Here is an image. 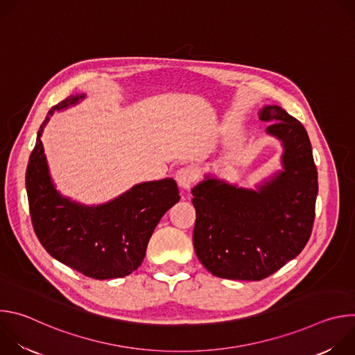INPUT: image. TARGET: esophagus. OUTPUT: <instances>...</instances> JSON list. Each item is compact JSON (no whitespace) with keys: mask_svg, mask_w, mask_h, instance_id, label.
Returning <instances> with one entry per match:
<instances>
[{"mask_svg":"<svg viewBox=\"0 0 355 355\" xmlns=\"http://www.w3.org/2000/svg\"><path fill=\"white\" fill-rule=\"evenodd\" d=\"M175 178L180 184V187L182 188H189L192 185V182L195 181L196 178V174H195V170L192 167H181L177 173H175Z\"/></svg>","mask_w":355,"mask_h":355,"instance_id":"1","label":"esophagus"}]
</instances>
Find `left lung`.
Wrapping results in <instances>:
<instances>
[{
	"label": "left lung",
	"instance_id": "left-lung-1",
	"mask_svg": "<svg viewBox=\"0 0 355 355\" xmlns=\"http://www.w3.org/2000/svg\"><path fill=\"white\" fill-rule=\"evenodd\" d=\"M260 119L282 141L284 170L257 191L209 175L192 188L193 248L219 278L264 279L295 259L312 233L318 170L306 129L278 105L264 107Z\"/></svg>",
	"mask_w": 355,
	"mask_h": 355
}]
</instances>
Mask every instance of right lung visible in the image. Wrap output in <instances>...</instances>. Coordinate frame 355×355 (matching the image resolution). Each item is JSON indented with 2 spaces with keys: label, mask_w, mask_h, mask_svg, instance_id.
Returning a JSON list of instances; mask_svg holds the SVG:
<instances>
[{
  "label": "right lung",
  "mask_w": 355,
  "mask_h": 355,
  "mask_svg": "<svg viewBox=\"0 0 355 355\" xmlns=\"http://www.w3.org/2000/svg\"><path fill=\"white\" fill-rule=\"evenodd\" d=\"M70 95L47 112L26 167V192L33 230L50 256L94 279L122 278L141 264L148 240L163 215L180 200L173 178L135 185L96 207L62 196L49 175L40 136L55 111L77 104Z\"/></svg>",
  "instance_id": "obj_1"
}]
</instances>
